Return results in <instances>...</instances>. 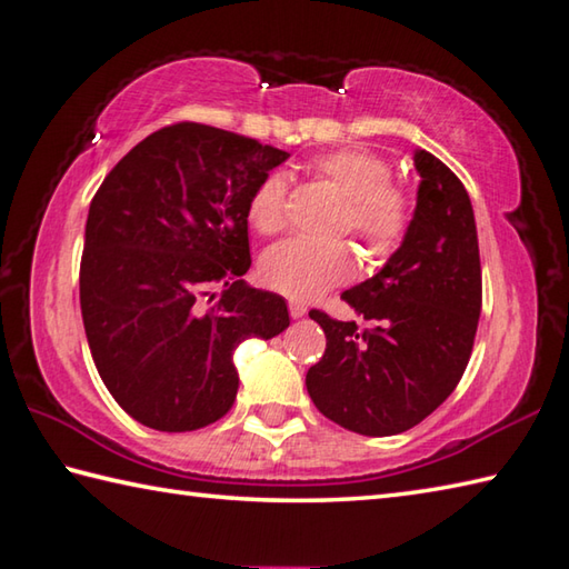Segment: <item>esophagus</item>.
<instances>
[{
  "label": "esophagus",
  "mask_w": 569,
  "mask_h": 569,
  "mask_svg": "<svg viewBox=\"0 0 569 569\" xmlns=\"http://www.w3.org/2000/svg\"><path fill=\"white\" fill-rule=\"evenodd\" d=\"M288 313H291V318H303L308 313V308L303 303L291 301V303H288Z\"/></svg>",
  "instance_id": "1"
}]
</instances>
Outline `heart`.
<instances>
[{
  "mask_svg": "<svg viewBox=\"0 0 569 569\" xmlns=\"http://www.w3.org/2000/svg\"><path fill=\"white\" fill-rule=\"evenodd\" d=\"M316 179L343 196L340 231L353 233L368 263H386L396 253L412 223V199L392 181V163L376 151L343 147L311 159ZM249 223L258 233L273 236L288 221V181L281 171H268L256 183L246 206ZM353 273L348 243L283 241L268 249L261 276L268 288L293 301H313Z\"/></svg>",
  "mask_w": 569,
  "mask_h": 569,
  "instance_id": "heart-1",
  "label": "heart"
}]
</instances>
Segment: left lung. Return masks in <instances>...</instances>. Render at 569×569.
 I'll return each instance as SVG.
<instances>
[{"label": "left lung", "mask_w": 569, "mask_h": 569, "mask_svg": "<svg viewBox=\"0 0 569 569\" xmlns=\"http://www.w3.org/2000/svg\"><path fill=\"white\" fill-rule=\"evenodd\" d=\"M412 159L420 189L406 241L383 271L340 296L373 328L308 313L326 333L308 396L360 436H398L426 420L460 383L478 333L482 268L470 196L430 151Z\"/></svg>", "instance_id": "8db88e82"}]
</instances>
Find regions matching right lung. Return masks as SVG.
Segmentation results:
<instances>
[{
  "instance_id": "right-lung-1",
  "label": "right lung",
  "mask_w": 569,
  "mask_h": 569,
  "mask_svg": "<svg viewBox=\"0 0 569 569\" xmlns=\"http://www.w3.org/2000/svg\"><path fill=\"white\" fill-rule=\"evenodd\" d=\"M286 159L179 121L139 141L91 199L81 318L107 390L141 426L186 432L223 418L239 390L233 350L291 323L281 296L239 281L251 268L249 196Z\"/></svg>"
}]
</instances>
